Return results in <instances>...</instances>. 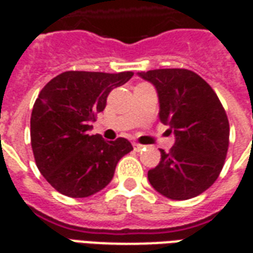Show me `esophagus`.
Wrapping results in <instances>:
<instances>
[{
    "mask_svg": "<svg viewBox=\"0 0 253 253\" xmlns=\"http://www.w3.org/2000/svg\"><path fill=\"white\" fill-rule=\"evenodd\" d=\"M132 147H134V150L135 151H139V150H142L145 146L141 145V143H136V142H132Z\"/></svg>",
    "mask_w": 253,
    "mask_h": 253,
    "instance_id": "1",
    "label": "esophagus"
}]
</instances>
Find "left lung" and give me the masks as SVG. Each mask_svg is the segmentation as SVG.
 <instances>
[{
	"label": "left lung",
	"instance_id": "8db88e82",
	"mask_svg": "<svg viewBox=\"0 0 253 253\" xmlns=\"http://www.w3.org/2000/svg\"><path fill=\"white\" fill-rule=\"evenodd\" d=\"M158 92L160 119L174 132L169 153L149 170L151 186L170 200H189L211 188L229 146V122L220 99L205 80L184 68L139 72Z\"/></svg>",
	"mask_w": 253,
	"mask_h": 253
}]
</instances>
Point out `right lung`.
Masks as SVG:
<instances>
[{"mask_svg": "<svg viewBox=\"0 0 253 253\" xmlns=\"http://www.w3.org/2000/svg\"><path fill=\"white\" fill-rule=\"evenodd\" d=\"M132 75L67 71L39 93L31 117L32 150L40 173L61 194L83 198L100 192L132 150L126 138L104 141L88 132L108 93Z\"/></svg>", "mask_w": 253, "mask_h": 253, "instance_id": "add662e5", "label": "right lung"}]
</instances>
